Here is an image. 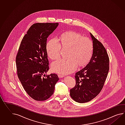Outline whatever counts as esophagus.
I'll use <instances>...</instances> for the list:
<instances>
[{
    "mask_svg": "<svg viewBox=\"0 0 125 125\" xmlns=\"http://www.w3.org/2000/svg\"><path fill=\"white\" fill-rule=\"evenodd\" d=\"M58 77H62L64 76L63 75H62V74H58Z\"/></svg>",
    "mask_w": 125,
    "mask_h": 125,
    "instance_id": "esophagus-1",
    "label": "esophagus"
}]
</instances>
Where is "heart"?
<instances>
[{"label":"heart","instance_id":"heart-1","mask_svg":"<svg viewBox=\"0 0 125 125\" xmlns=\"http://www.w3.org/2000/svg\"><path fill=\"white\" fill-rule=\"evenodd\" d=\"M60 42L57 39H51L47 45L48 56L52 60L60 57L62 48L68 50L67 59H61L51 65L53 72L62 74L71 73L77 65L83 66L89 61L93 53V42L89 38L78 33L71 32L62 34Z\"/></svg>","mask_w":125,"mask_h":125}]
</instances>
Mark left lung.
Instances as JSON below:
<instances>
[{
	"label": "left lung",
	"mask_w": 125,
	"mask_h": 125,
	"mask_svg": "<svg viewBox=\"0 0 125 125\" xmlns=\"http://www.w3.org/2000/svg\"><path fill=\"white\" fill-rule=\"evenodd\" d=\"M93 39V53L86 66L75 73L76 85L70 91V96L79 103L94 98L103 89L109 70V58L101 42L90 33Z\"/></svg>",
	"instance_id": "obj_1"
}]
</instances>
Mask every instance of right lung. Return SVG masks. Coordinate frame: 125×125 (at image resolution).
Listing matches in <instances>:
<instances>
[{
  "instance_id": "right-lung-1",
  "label": "right lung",
  "mask_w": 125,
  "mask_h": 125,
  "mask_svg": "<svg viewBox=\"0 0 125 125\" xmlns=\"http://www.w3.org/2000/svg\"><path fill=\"white\" fill-rule=\"evenodd\" d=\"M58 23H36L24 36L16 58L17 75L26 93L36 101H43L53 94L59 78L55 73L45 74L49 62L47 40Z\"/></svg>"
}]
</instances>
